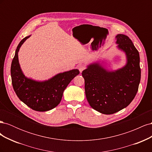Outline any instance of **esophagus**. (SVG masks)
<instances>
[{"label": "esophagus", "mask_w": 152, "mask_h": 152, "mask_svg": "<svg viewBox=\"0 0 152 152\" xmlns=\"http://www.w3.org/2000/svg\"><path fill=\"white\" fill-rule=\"evenodd\" d=\"M78 68H79V70L80 71V72H82L83 70H84L86 69V66L83 65H80L79 66H78Z\"/></svg>", "instance_id": "esophagus-1"}]
</instances>
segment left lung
I'll return each instance as SVG.
<instances>
[{"label": "left lung", "mask_w": 152, "mask_h": 152, "mask_svg": "<svg viewBox=\"0 0 152 152\" xmlns=\"http://www.w3.org/2000/svg\"><path fill=\"white\" fill-rule=\"evenodd\" d=\"M118 49L126 53L127 63L109 71L98 63L87 66L82 73L86 98L91 107L103 114H113L129 104L138 90L141 79L139 52L124 34L116 36Z\"/></svg>", "instance_id": "8db88e82"}]
</instances>
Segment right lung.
<instances>
[{
	"label": "right lung",
	"mask_w": 152,
	"mask_h": 152,
	"mask_svg": "<svg viewBox=\"0 0 152 152\" xmlns=\"http://www.w3.org/2000/svg\"><path fill=\"white\" fill-rule=\"evenodd\" d=\"M30 37L21 40L16 49L11 67L12 84L18 97L30 108L38 112L48 111L60 103L63 91L80 72L74 69L58 73L51 79L42 82L26 77L20 68L18 54L21 45Z\"/></svg>",
	"instance_id": "1"
}]
</instances>
